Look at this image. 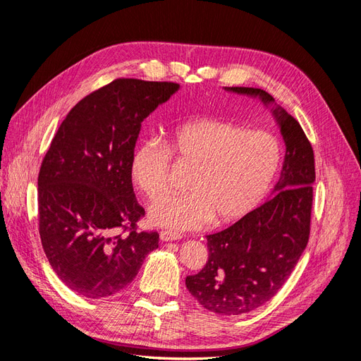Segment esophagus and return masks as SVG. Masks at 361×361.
Wrapping results in <instances>:
<instances>
[{"label":"esophagus","instance_id":"obj_1","mask_svg":"<svg viewBox=\"0 0 361 361\" xmlns=\"http://www.w3.org/2000/svg\"><path fill=\"white\" fill-rule=\"evenodd\" d=\"M159 238H161V241L169 243V241H179L182 236L179 233H174V232H170V231H162L159 233Z\"/></svg>","mask_w":361,"mask_h":361}]
</instances>
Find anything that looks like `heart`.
<instances>
[{"mask_svg": "<svg viewBox=\"0 0 361 361\" xmlns=\"http://www.w3.org/2000/svg\"><path fill=\"white\" fill-rule=\"evenodd\" d=\"M167 138L169 147L157 138L138 143L129 173L140 191L158 199L170 187L171 155L194 166L188 194L169 195L149 206V221L169 231L241 220L265 197L281 166L283 149L276 135L223 118H190L173 126Z\"/></svg>", "mask_w": 361, "mask_h": 361, "instance_id": "obj_1", "label": "heart"}]
</instances>
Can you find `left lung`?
Segmentation results:
<instances>
[{"label":"left lung","mask_w":361,"mask_h":361,"mask_svg":"<svg viewBox=\"0 0 361 361\" xmlns=\"http://www.w3.org/2000/svg\"><path fill=\"white\" fill-rule=\"evenodd\" d=\"M272 105L286 145L272 197L224 231L207 235L206 265L185 285L206 310L233 316L256 310L285 285L309 243L314 157L301 125L253 87H224Z\"/></svg>","instance_id":"left-lung-1"}]
</instances>
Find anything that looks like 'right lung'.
Returning <instances> with one entry per match:
<instances>
[{"mask_svg":"<svg viewBox=\"0 0 361 361\" xmlns=\"http://www.w3.org/2000/svg\"><path fill=\"white\" fill-rule=\"evenodd\" d=\"M178 90L176 82L114 80L72 108L42 161V247L59 279L82 297L125 289L158 248V232L137 231L145 209L129 162L141 122Z\"/></svg>","mask_w":361,"mask_h":361,"instance_id":"1","label":"right lung"}]
</instances>
